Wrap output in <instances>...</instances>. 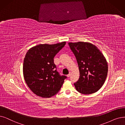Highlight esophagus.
I'll use <instances>...</instances> for the list:
<instances>
[{
    "instance_id": "1",
    "label": "esophagus",
    "mask_w": 125,
    "mask_h": 125,
    "mask_svg": "<svg viewBox=\"0 0 125 125\" xmlns=\"http://www.w3.org/2000/svg\"><path fill=\"white\" fill-rule=\"evenodd\" d=\"M71 76V73H69V74H68V75H67V76L68 77H70Z\"/></svg>"
}]
</instances>
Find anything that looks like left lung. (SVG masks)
Instances as JSON below:
<instances>
[{"mask_svg": "<svg viewBox=\"0 0 125 125\" xmlns=\"http://www.w3.org/2000/svg\"><path fill=\"white\" fill-rule=\"evenodd\" d=\"M76 57L79 78L74 84L76 90L83 94L97 92L107 76L108 67L101 51L92 43L79 42L68 43Z\"/></svg>", "mask_w": 125, "mask_h": 125, "instance_id": "1", "label": "left lung"}]
</instances>
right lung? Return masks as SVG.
Segmentation results:
<instances>
[{
	"mask_svg": "<svg viewBox=\"0 0 125 125\" xmlns=\"http://www.w3.org/2000/svg\"><path fill=\"white\" fill-rule=\"evenodd\" d=\"M63 42L56 44H39L30 49L23 60L24 81L31 90L38 96L51 97L61 89L67 77L60 75L54 57L65 46Z\"/></svg>",
	"mask_w": 125,
	"mask_h": 125,
	"instance_id": "1",
	"label": "right lung"
}]
</instances>
